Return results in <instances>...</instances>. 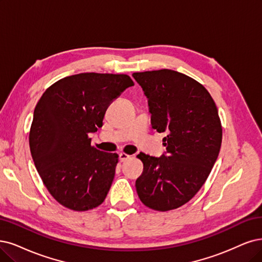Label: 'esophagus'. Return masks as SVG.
<instances>
[{"instance_id": "1", "label": "esophagus", "mask_w": 262, "mask_h": 262, "mask_svg": "<svg viewBox=\"0 0 262 262\" xmlns=\"http://www.w3.org/2000/svg\"><path fill=\"white\" fill-rule=\"evenodd\" d=\"M119 158H120V161H121V162H125V161H127L128 159H130V156H128V154H126V153L121 152V153L119 154Z\"/></svg>"}]
</instances>
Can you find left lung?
<instances>
[{"mask_svg":"<svg viewBox=\"0 0 262 262\" xmlns=\"http://www.w3.org/2000/svg\"><path fill=\"white\" fill-rule=\"evenodd\" d=\"M148 98L152 128L167 133L160 158L137 156L143 171L136 180L140 201L166 211L186 204L204 185L218 158L222 128L217 106L204 86L180 72L133 73Z\"/></svg>","mask_w":262,"mask_h":262,"instance_id":"1","label":"left lung"}]
</instances>
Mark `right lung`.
<instances>
[{
	"instance_id": "right-lung-1",
	"label": "right lung",
	"mask_w": 262,
	"mask_h": 262,
	"mask_svg": "<svg viewBox=\"0 0 262 262\" xmlns=\"http://www.w3.org/2000/svg\"><path fill=\"white\" fill-rule=\"evenodd\" d=\"M130 86L126 74L80 73L56 82L38 100L29 135L31 156L48 192L64 207L93 209L108 194L119 156L92 147L89 135Z\"/></svg>"
}]
</instances>
